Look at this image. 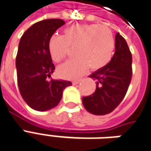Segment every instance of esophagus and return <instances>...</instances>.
I'll return each instance as SVG.
<instances>
[{"instance_id": "1", "label": "esophagus", "mask_w": 151, "mask_h": 151, "mask_svg": "<svg viewBox=\"0 0 151 151\" xmlns=\"http://www.w3.org/2000/svg\"><path fill=\"white\" fill-rule=\"evenodd\" d=\"M80 82H81V80H77V81H72V84H73L74 85H76V84H79Z\"/></svg>"}]
</instances>
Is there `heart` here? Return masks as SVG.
I'll use <instances>...</instances> for the list:
<instances>
[{"label": "heart", "instance_id": "heart-1", "mask_svg": "<svg viewBox=\"0 0 151 151\" xmlns=\"http://www.w3.org/2000/svg\"><path fill=\"white\" fill-rule=\"evenodd\" d=\"M70 47H76L77 58L59 66L58 73L65 79H76L88 67L98 70L110 63L115 50V38L107 27L76 24L64 30L63 36L53 35L49 40L50 54L56 63L67 57Z\"/></svg>", "mask_w": 151, "mask_h": 151}]
</instances>
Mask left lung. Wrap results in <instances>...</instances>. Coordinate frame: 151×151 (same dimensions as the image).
<instances>
[{
    "label": "left lung",
    "instance_id": "left-lung-1",
    "mask_svg": "<svg viewBox=\"0 0 151 151\" xmlns=\"http://www.w3.org/2000/svg\"><path fill=\"white\" fill-rule=\"evenodd\" d=\"M115 52L111 62L89 76L96 81V90L83 97L88 111L103 115L113 111L124 98L132 79V53L124 38L115 36Z\"/></svg>",
    "mask_w": 151,
    "mask_h": 151
}]
</instances>
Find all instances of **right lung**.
Returning a JSON list of instances; mask_svg holds the SVG:
<instances>
[{
    "instance_id": "right-lung-1",
    "label": "right lung",
    "mask_w": 151,
    "mask_h": 151,
    "mask_svg": "<svg viewBox=\"0 0 151 151\" xmlns=\"http://www.w3.org/2000/svg\"><path fill=\"white\" fill-rule=\"evenodd\" d=\"M65 24L63 19L36 22L20 39L16 57L17 80L21 96L33 110L45 111L59 103L70 81L49 80L55 70L48 43L53 34Z\"/></svg>"
}]
</instances>
